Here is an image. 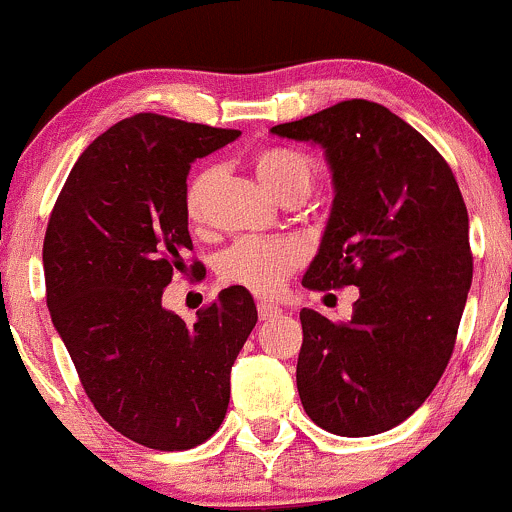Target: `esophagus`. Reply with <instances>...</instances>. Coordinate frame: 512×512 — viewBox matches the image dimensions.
<instances>
[{
    "instance_id": "obj_1",
    "label": "esophagus",
    "mask_w": 512,
    "mask_h": 512,
    "mask_svg": "<svg viewBox=\"0 0 512 512\" xmlns=\"http://www.w3.org/2000/svg\"><path fill=\"white\" fill-rule=\"evenodd\" d=\"M281 313H283V310L278 308V305H273V303H266V300H261V303H258V318H261V320H273V318H281Z\"/></svg>"
}]
</instances>
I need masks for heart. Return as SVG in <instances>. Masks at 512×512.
<instances>
[{
    "label": "heart",
    "mask_w": 512,
    "mask_h": 512,
    "mask_svg": "<svg viewBox=\"0 0 512 512\" xmlns=\"http://www.w3.org/2000/svg\"><path fill=\"white\" fill-rule=\"evenodd\" d=\"M256 175L263 187L283 199H303L313 187V162L295 147H263L254 157ZM217 179V167L204 165L194 172L184 189V209L192 221L202 219L204 199ZM303 251L288 239H239L217 261V273L229 286L256 295H273L286 286L288 276L300 266Z\"/></svg>",
    "instance_id": "obj_1"
}]
</instances>
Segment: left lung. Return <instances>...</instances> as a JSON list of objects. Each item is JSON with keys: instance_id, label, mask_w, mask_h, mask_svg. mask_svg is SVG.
Returning a JSON list of instances; mask_svg holds the SVG:
<instances>
[{"instance_id": "1", "label": "left lung", "mask_w": 512, "mask_h": 512, "mask_svg": "<svg viewBox=\"0 0 512 512\" xmlns=\"http://www.w3.org/2000/svg\"><path fill=\"white\" fill-rule=\"evenodd\" d=\"M271 133L323 147L333 175L303 286L360 288L347 323L300 310V402L330 434H382L426 402L456 345L473 278L461 189L424 135L370 100H342Z\"/></svg>"}]
</instances>
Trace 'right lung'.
Returning <instances> with one entry per match:
<instances>
[{"label": "right lung", "mask_w": 512, "mask_h": 512, "mask_svg": "<svg viewBox=\"0 0 512 512\" xmlns=\"http://www.w3.org/2000/svg\"><path fill=\"white\" fill-rule=\"evenodd\" d=\"M239 135L157 113L120 120L78 157L46 226L51 323L98 414L147 449H194L219 429L231 365L258 320L239 286L194 325L162 305L192 251L189 167Z\"/></svg>", "instance_id": "1"}]
</instances>
